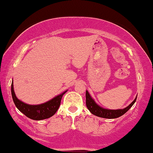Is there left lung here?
I'll return each instance as SVG.
<instances>
[{"instance_id":"left-lung-1","label":"left lung","mask_w":153,"mask_h":153,"mask_svg":"<svg viewBox=\"0 0 153 153\" xmlns=\"http://www.w3.org/2000/svg\"><path fill=\"white\" fill-rule=\"evenodd\" d=\"M136 100H137V97L134 99V101L132 102L128 107H127L125 109H116V110L106 109L102 108L100 106L97 105V104L95 103V102L94 101V100H92V98L90 97L89 92H88L87 91H86V105H87L88 109L90 111L91 114H94V115L102 118H107V119H114V118H117L120 116L123 115V114H125V113L131 108V107L134 105Z\"/></svg>"}]
</instances>
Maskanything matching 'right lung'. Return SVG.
Listing matches in <instances>:
<instances>
[{"mask_svg": "<svg viewBox=\"0 0 153 153\" xmlns=\"http://www.w3.org/2000/svg\"><path fill=\"white\" fill-rule=\"evenodd\" d=\"M66 91L56 97L44 104L39 105H29L18 100L13 90V84H11V94L16 107L27 117L33 120H41L51 117L56 112L61 104L63 95Z\"/></svg>", "mask_w": 153, "mask_h": 153, "instance_id": "add662e5", "label": "right lung"}]
</instances>
